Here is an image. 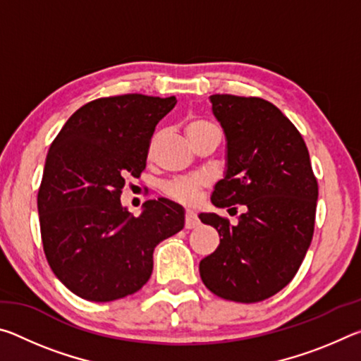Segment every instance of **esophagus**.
<instances>
[{
  "label": "esophagus",
  "mask_w": 361,
  "mask_h": 361,
  "mask_svg": "<svg viewBox=\"0 0 361 361\" xmlns=\"http://www.w3.org/2000/svg\"><path fill=\"white\" fill-rule=\"evenodd\" d=\"M199 218L195 216V213L192 210H186V215H185V228L186 229H194L199 226Z\"/></svg>",
  "instance_id": "1"
}]
</instances>
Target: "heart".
<instances>
[{"mask_svg": "<svg viewBox=\"0 0 361 361\" xmlns=\"http://www.w3.org/2000/svg\"><path fill=\"white\" fill-rule=\"evenodd\" d=\"M186 133L189 140H195L209 135V133H219V130L213 122L195 118L188 122ZM205 186L207 180L204 176H185V178H175L164 183L162 192L172 200H176V202L194 204Z\"/></svg>", "mask_w": 361, "mask_h": 361, "instance_id": "1", "label": "heart"}]
</instances>
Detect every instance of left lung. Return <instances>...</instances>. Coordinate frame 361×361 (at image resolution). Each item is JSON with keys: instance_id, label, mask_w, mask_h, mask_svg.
I'll list each match as a JSON object with an SVG mask.
<instances>
[{"instance_id": "8db88e82", "label": "left lung", "mask_w": 361, "mask_h": 361, "mask_svg": "<svg viewBox=\"0 0 361 361\" xmlns=\"http://www.w3.org/2000/svg\"><path fill=\"white\" fill-rule=\"evenodd\" d=\"M210 102L228 140V170L212 204L247 212L235 226L200 213L219 234L218 248L200 261V277L219 298L259 302L296 276L312 242L319 185L301 133L276 105L229 94Z\"/></svg>"}]
</instances>
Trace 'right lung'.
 <instances>
[{
	"label": "right lung",
	"instance_id": "add662e5",
	"mask_svg": "<svg viewBox=\"0 0 361 361\" xmlns=\"http://www.w3.org/2000/svg\"><path fill=\"white\" fill-rule=\"evenodd\" d=\"M175 97L126 94L85 103L49 148L38 191L49 266L79 298L108 302L137 293L152 272L159 242L185 226L183 207L146 200L138 218L121 205L127 176L138 178L157 122Z\"/></svg>",
	"mask_w": 361,
	"mask_h": 361
}]
</instances>
